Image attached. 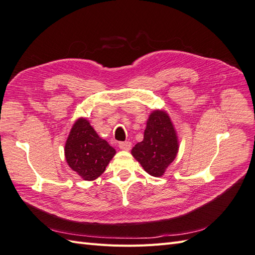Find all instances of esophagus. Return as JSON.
<instances>
[{
  "label": "esophagus",
  "instance_id": "1",
  "mask_svg": "<svg viewBox=\"0 0 255 255\" xmlns=\"http://www.w3.org/2000/svg\"><path fill=\"white\" fill-rule=\"evenodd\" d=\"M119 148L121 150H125V151H128L132 148V142L130 141H121L119 142Z\"/></svg>",
  "mask_w": 255,
  "mask_h": 255
}]
</instances>
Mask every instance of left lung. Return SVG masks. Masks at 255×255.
<instances>
[{"mask_svg": "<svg viewBox=\"0 0 255 255\" xmlns=\"http://www.w3.org/2000/svg\"><path fill=\"white\" fill-rule=\"evenodd\" d=\"M179 141L168 114L154 111L149 116L143 140L135 144L132 155L140 163L145 172L161 176L176 157Z\"/></svg>", "mask_w": 255, "mask_h": 255, "instance_id": "1", "label": "left lung"}]
</instances>
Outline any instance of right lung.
Wrapping results in <instances>:
<instances>
[{
    "label": "right lung",
    "mask_w": 255,
    "mask_h": 255,
    "mask_svg": "<svg viewBox=\"0 0 255 255\" xmlns=\"http://www.w3.org/2000/svg\"><path fill=\"white\" fill-rule=\"evenodd\" d=\"M116 150L100 138L88 120L75 121L65 145L66 160L73 171L85 181H94L101 175Z\"/></svg>",
    "instance_id": "add662e5"
}]
</instances>
